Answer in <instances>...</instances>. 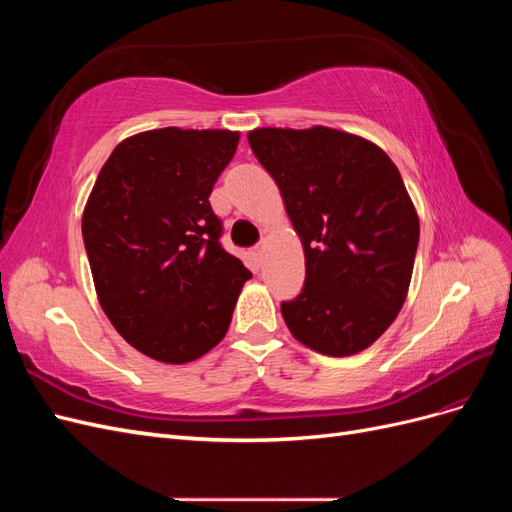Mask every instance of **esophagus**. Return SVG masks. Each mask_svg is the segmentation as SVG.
Listing matches in <instances>:
<instances>
[{
    "instance_id": "1",
    "label": "esophagus",
    "mask_w": 512,
    "mask_h": 512,
    "mask_svg": "<svg viewBox=\"0 0 512 512\" xmlns=\"http://www.w3.org/2000/svg\"><path fill=\"white\" fill-rule=\"evenodd\" d=\"M262 254H265V243L256 245L254 250H252V256H254V260H256V262H260V260H262Z\"/></svg>"
}]
</instances>
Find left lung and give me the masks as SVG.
<instances>
[{
    "mask_svg": "<svg viewBox=\"0 0 512 512\" xmlns=\"http://www.w3.org/2000/svg\"><path fill=\"white\" fill-rule=\"evenodd\" d=\"M247 141L303 243L305 284L282 303L292 337L327 356L369 348L404 307L418 215L397 166L363 136L256 128Z\"/></svg>",
    "mask_w": 512,
    "mask_h": 512,
    "instance_id": "1",
    "label": "left lung"
}]
</instances>
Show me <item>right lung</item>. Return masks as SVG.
Instances as JSON below:
<instances>
[{
	"label": "right lung",
	"instance_id": "1",
	"mask_svg": "<svg viewBox=\"0 0 512 512\" xmlns=\"http://www.w3.org/2000/svg\"><path fill=\"white\" fill-rule=\"evenodd\" d=\"M239 132L160 128L121 141L83 211L98 301L117 333L162 363L218 346L252 273L220 245L209 205Z\"/></svg>",
	"mask_w": 512,
	"mask_h": 512
}]
</instances>
